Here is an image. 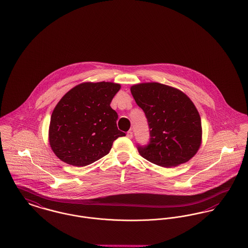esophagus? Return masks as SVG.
I'll use <instances>...</instances> for the list:
<instances>
[{
    "mask_svg": "<svg viewBox=\"0 0 248 248\" xmlns=\"http://www.w3.org/2000/svg\"><path fill=\"white\" fill-rule=\"evenodd\" d=\"M126 136H127V138H129V139H132V138H133V132H132L131 130H130V131L127 132Z\"/></svg>",
    "mask_w": 248,
    "mask_h": 248,
    "instance_id": "1",
    "label": "esophagus"
}]
</instances>
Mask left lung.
Instances as JSON below:
<instances>
[{"instance_id": "1", "label": "left lung", "mask_w": 248, "mask_h": 248, "mask_svg": "<svg viewBox=\"0 0 248 248\" xmlns=\"http://www.w3.org/2000/svg\"><path fill=\"white\" fill-rule=\"evenodd\" d=\"M130 91L150 128L149 144L138 145L140 155L165 168L189 161L200 149L202 137L201 116L189 97L157 82L136 84Z\"/></svg>"}]
</instances>
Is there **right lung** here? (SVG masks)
I'll return each instance as SVG.
<instances>
[{
	"instance_id": "right-lung-1",
	"label": "right lung",
	"mask_w": 248,
	"mask_h": 248,
	"mask_svg": "<svg viewBox=\"0 0 248 248\" xmlns=\"http://www.w3.org/2000/svg\"><path fill=\"white\" fill-rule=\"evenodd\" d=\"M121 89L113 82H84L72 88L50 118L49 144L61 160L84 167L107 155L113 141L125 136L117 127L110 102Z\"/></svg>"
}]
</instances>
